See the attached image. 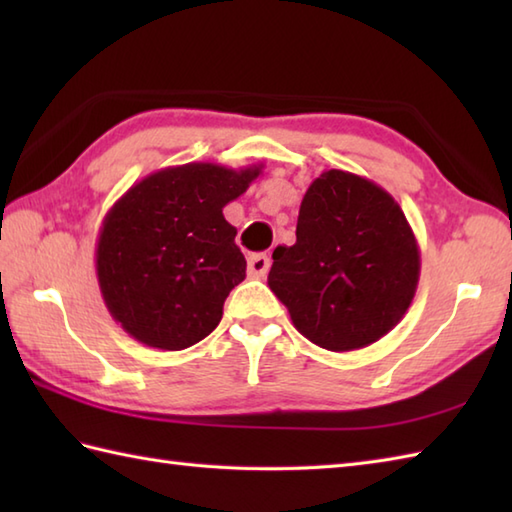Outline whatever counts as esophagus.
Returning <instances> with one entry per match:
<instances>
[{"instance_id": "1", "label": "esophagus", "mask_w": 512, "mask_h": 512, "mask_svg": "<svg viewBox=\"0 0 512 512\" xmlns=\"http://www.w3.org/2000/svg\"><path fill=\"white\" fill-rule=\"evenodd\" d=\"M270 268V257L268 255H253L248 257V277L253 279H264Z\"/></svg>"}]
</instances>
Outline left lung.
<instances>
[{
	"mask_svg": "<svg viewBox=\"0 0 512 512\" xmlns=\"http://www.w3.org/2000/svg\"><path fill=\"white\" fill-rule=\"evenodd\" d=\"M268 286L314 345L352 352L405 317L420 248L400 204L376 182L328 169L303 195L297 242L277 246Z\"/></svg>",
	"mask_w": 512,
	"mask_h": 512,
	"instance_id": "left-lung-1",
	"label": "left lung"
}]
</instances>
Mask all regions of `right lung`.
<instances>
[{
  "label": "right lung",
  "mask_w": 512,
  "mask_h": 512,
  "mask_svg": "<svg viewBox=\"0 0 512 512\" xmlns=\"http://www.w3.org/2000/svg\"><path fill=\"white\" fill-rule=\"evenodd\" d=\"M259 173L262 165L189 162L149 173L114 202L96 239V277L129 336L176 352L217 328L228 292L246 277L222 209Z\"/></svg>",
  "instance_id": "obj_1"
}]
</instances>
